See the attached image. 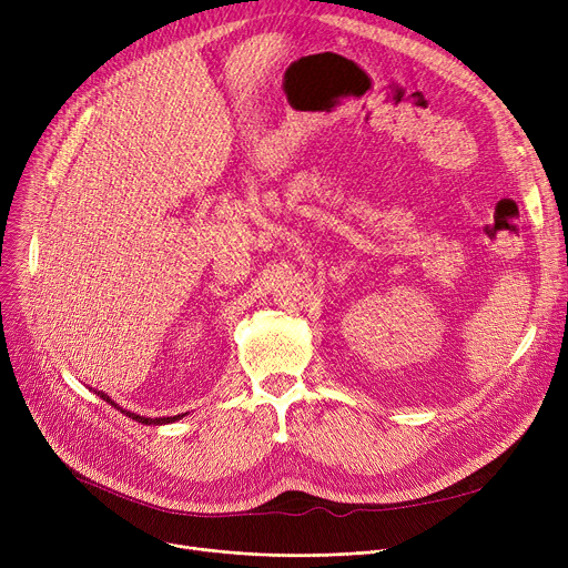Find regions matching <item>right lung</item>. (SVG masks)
Returning <instances> with one entry per match:
<instances>
[{"mask_svg": "<svg viewBox=\"0 0 568 568\" xmlns=\"http://www.w3.org/2000/svg\"><path fill=\"white\" fill-rule=\"evenodd\" d=\"M105 403H110L114 409H119L122 414H126L129 419H133V422H138V424H144V426H165V424H174V422H179V419H184V414H174V416H156V419H152V416H140V414H135V412H129V409H124V407H119L108 394H103V392H97ZM189 414V412H186Z\"/></svg>", "mask_w": 568, "mask_h": 568, "instance_id": "obj_1", "label": "right lung"}]
</instances>
